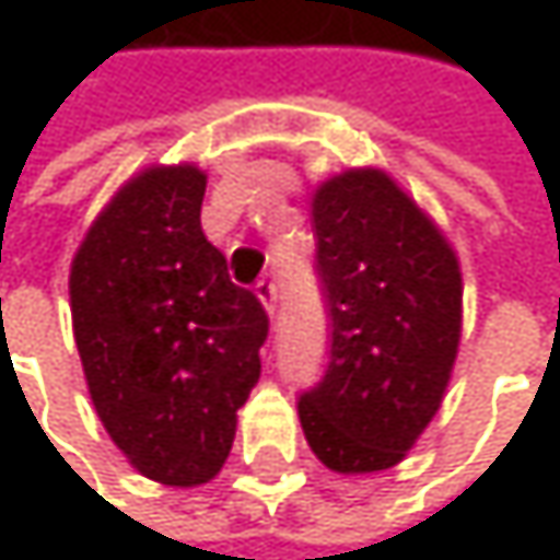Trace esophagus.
I'll return each instance as SVG.
<instances>
[{
    "mask_svg": "<svg viewBox=\"0 0 560 560\" xmlns=\"http://www.w3.org/2000/svg\"><path fill=\"white\" fill-rule=\"evenodd\" d=\"M256 294H259V301L266 304V311L276 314V304H279V284H276V279L256 281Z\"/></svg>",
    "mask_w": 560,
    "mask_h": 560,
    "instance_id": "1",
    "label": "esophagus"
}]
</instances>
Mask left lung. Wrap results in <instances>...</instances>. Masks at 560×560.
Wrapping results in <instances>:
<instances>
[{
	"instance_id": "8db88e82",
	"label": "left lung",
	"mask_w": 560,
	"mask_h": 560,
	"mask_svg": "<svg viewBox=\"0 0 560 560\" xmlns=\"http://www.w3.org/2000/svg\"><path fill=\"white\" fill-rule=\"evenodd\" d=\"M311 217L327 366L298 395V418L330 470H389L447 389L460 343V266L383 171L320 184Z\"/></svg>"
}]
</instances>
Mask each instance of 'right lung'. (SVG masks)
Instances as JSON below:
<instances>
[{
  "label": "right lung",
  "instance_id": "1",
  "mask_svg": "<svg viewBox=\"0 0 560 560\" xmlns=\"http://www.w3.org/2000/svg\"><path fill=\"white\" fill-rule=\"evenodd\" d=\"M207 177H132L70 266L73 340L96 415L139 474L197 487L220 474L236 411L259 383L262 301L233 284L200 230Z\"/></svg>",
  "mask_w": 560,
  "mask_h": 560
}]
</instances>
